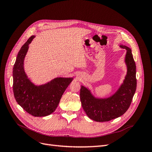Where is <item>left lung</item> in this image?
Returning <instances> with one entry per match:
<instances>
[{
  "mask_svg": "<svg viewBox=\"0 0 152 152\" xmlns=\"http://www.w3.org/2000/svg\"><path fill=\"white\" fill-rule=\"evenodd\" d=\"M127 50L126 63L127 66V75L120 88L111 97L106 99L96 98L89 90L81 86L80 98L87 115L96 122H107L120 117L129 108L136 89V64L131 49L121 45Z\"/></svg>",
  "mask_w": 152,
  "mask_h": 152,
  "instance_id": "1",
  "label": "left lung"
}]
</instances>
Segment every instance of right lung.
<instances>
[{"mask_svg":"<svg viewBox=\"0 0 152 152\" xmlns=\"http://www.w3.org/2000/svg\"><path fill=\"white\" fill-rule=\"evenodd\" d=\"M32 35L21 47L13 66V93L18 104L34 117H44L54 112L73 78H56L48 84L37 86L28 79L23 62Z\"/></svg>","mask_w":152,"mask_h":152,"instance_id":"1","label":"right lung"}]
</instances>
